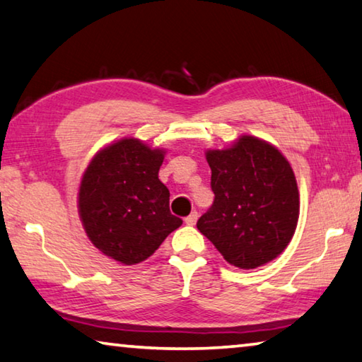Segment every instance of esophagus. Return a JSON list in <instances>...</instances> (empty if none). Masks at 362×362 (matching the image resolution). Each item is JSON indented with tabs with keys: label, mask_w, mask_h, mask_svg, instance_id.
Wrapping results in <instances>:
<instances>
[{
	"label": "esophagus",
	"mask_w": 362,
	"mask_h": 362,
	"mask_svg": "<svg viewBox=\"0 0 362 362\" xmlns=\"http://www.w3.org/2000/svg\"><path fill=\"white\" fill-rule=\"evenodd\" d=\"M196 220H198V212H192L189 216L185 218V223L187 225H194Z\"/></svg>",
	"instance_id": "obj_1"
}]
</instances>
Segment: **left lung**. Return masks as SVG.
Listing matches in <instances>:
<instances>
[{
	"instance_id": "obj_1",
	"label": "left lung",
	"mask_w": 362,
	"mask_h": 362,
	"mask_svg": "<svg viewBox=\"0 0 362 362\" xmlns=\"http://www.w3.org/2000/svg\"><path fill=\"white\" fill-rule=\"evenodd\" d=\"M216 194L198 230L233 267L254 269L291 243L300 199L291 164L276 146L241 136L230 148L207 150Z\"/></svg>"
}]
</instances>
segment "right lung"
I'll return each instance as SVG.
<instances>
[{
  "mask_svg": "<svg viewBox=\"0 0 362 362\" xmlns=\"http://www.w3.org/2000/svg\"><path fill=\"white\" fill-rule=\"evenodd\" d=\"M164 150L124 137L95 153L78 193V212L90 243L122 265L148 259L182 218L169 211L158 179Z\"/></svg>",
  "mask_w": 362,
  "mask_h": 362,
  "instance_id": "add662e5",
  "label": "right lung"
}]
</instances>
